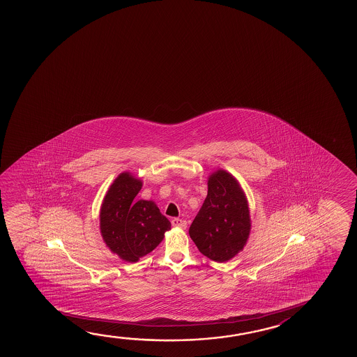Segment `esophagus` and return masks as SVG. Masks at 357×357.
<instances>
[{
  "mask_svg": "<svg viewBox=\"0 0 357 357\" xmlns=\"http://www.w3.org/2000/svg\"><path fill=\"white\" fill-rule=\"evenodd\" d=\"M172 225L179 227V229H185L187 227V221L174 218V219H172Z\"/></svg>",
  "mask_w": 357,
  "mask_h": 357,
  "instance_id": "obj_1",
  "label": "esophagus"
}]
</instances>
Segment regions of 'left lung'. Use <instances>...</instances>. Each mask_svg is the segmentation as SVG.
<instances>
[{
	"label": "left lung",
	"mask_w": 357,
	"mask_h": 357,
	"mask_svg": "<svg viewBox=\"0 0 357 357\" xmlns=\"http://www.w3.org/2000/svg\"><path fill=\"white\" fill-rule=\"evenodd\" d=\"M251 230L246 195L226 170L208 176V195L192 221L189 235L204 256L226 262L242 251Z\"/></svg>",
	"instance_id": "1"
}]
</instances>
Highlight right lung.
I'll list each match as a JSON object with an SVG mask.
<instances>
[{
  "instance_id": "1",
  "label": "right lung",
  "mask_w": 357,
  "mask_h": 357,
  "mask_svg": "<svg viewBox=\"0 0 357 357\" xmlns=\"http://www.w3.org/2000/svg\"><path fill=\"white\" fill-rule=\"evenodd\" d=\"M142 181L121 173L111 184L100 208V231L106 246L127 262L152 252L170 230L169 220L151 200L135 198Z\"/></svg>"
}]
</instances>
